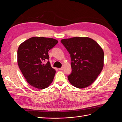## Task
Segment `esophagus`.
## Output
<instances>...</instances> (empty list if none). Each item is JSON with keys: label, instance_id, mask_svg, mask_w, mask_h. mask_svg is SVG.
<instances>
[{"label": "esophagus", "instance_id": "obj_1", "mask_svg": "<svg viewBox=\"0 0 122 122\" xmlns=\"http://www.w3.org/2000/svg\"><path fill=\"white\" fill-rule=\"evenodd\" d=\"M58 69L60 70H61V71H62V70H64V67H61V68H59Z\"/></svg>", "mask_w": 122, "mask_h": 122}]
</instances>
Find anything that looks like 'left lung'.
<instances>
[{"instance_id":"left-lung-1","label":"left lung","mask_w":122,"mask_h":122,"mask_svg":"<svg viewBox=\"0 0 122 122\" xmlns=\"http://www.w3.org/2000/svg\"><path fill=\"white\" fill-rule=\"evenodd\" d=\"M71 58L70 83L78 88L93 83L104 66V52L95 40L88 37H73L61 40Z\"/></svg>"}]
</instances>
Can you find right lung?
I'll list each match as a JSON object with an SVG mask.
<instances>
[{"label": "right lung", "instance_id": "1", "mask_svg": "<svg viewBox=\"0 0 122 122\" xmlns=\"http://www.w3.org/2000/svg\"><path fill=\"white\" fill-rule=\"evenodd\" d=\"M58 43L53 38L34 36L22 43L17 51V62L26 81L39 89L48 87L56 71L48 61V51Z\"/></svg>", "mask_w": 122, "mask_h": 122}]
</instances>
